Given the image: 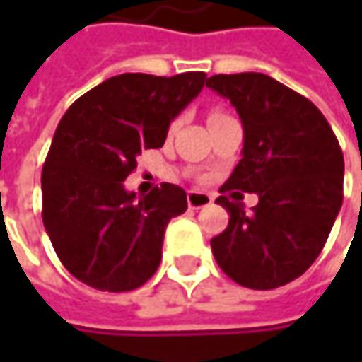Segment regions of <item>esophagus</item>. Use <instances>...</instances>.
<instances>
[{"label":"esophagus","mask_w":362,"mask_h":362,"mask_svg":"<svg viewBox=\"0 0 362 362\" xmlns=\"http://www.w3.org/2000/svg\"><path fill=\"white\" fill-rule=\"evenodd\" d=\"M214 197L209 193H203V191H189L187 193V205L191 209H202L211 205Z\"/></svg>","instance_id":"1"}]
</instances>
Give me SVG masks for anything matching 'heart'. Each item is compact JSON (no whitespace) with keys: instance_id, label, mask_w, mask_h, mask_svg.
I'll list each match as a JSON object with an SVG mask.
<instances>
[{"instance_id":"heart-1","label":"heart","mask_w":362,"mask_h":362,"mask_svg":"<svg viewBox=\"0 0 362 362\" xmlns=\"http://www.w3.org/2000/svg\"><path fill=\"white\" fill-rule=\"evenodd\" d=\"M211 117H221V112H216V115H211ZM179 122H181V120H175L173 129H175V127H179Z\"/></svg>"}]
</instances>
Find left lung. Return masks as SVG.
I'll return each mask as SVG.
<instances>
[{"mask_svg": "<svg viewBox=\"0 0 362 362\" xmlns=\"http://www.w3.org/2000/svg\"><path fill=\"white\" fill-rule=\"evenodd\" d=\"M207 86L230 100L243 127L242 160L221 193L238 189L259 199L245 214L240 202L217 197L230 223L211 240V252L240 286H284L313 266L341 211L339 141L308 98L266 74H216Z\"/></svg>", "mask_w": 362, "mask_h": 362, "instance_id": "8db88e82", "label": "left lung"}]
</instances>
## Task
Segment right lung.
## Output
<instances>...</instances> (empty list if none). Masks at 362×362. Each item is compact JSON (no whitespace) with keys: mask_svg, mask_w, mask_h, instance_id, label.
<instances>
[{"mask_svg":"<svg viewBox=\"0 0 362 362\" xmlns=\"http://www.w3.org/2000/svg\"><path fill=\"white\" fill-rule=\"evenodd\" d=\"M205 76L120 74L66 110L42 169V219L64 268L80 282L129 292L157 272L167 223L187 209V193L160 183L136 195L124 179L141 151L163 146Z\"/></svg>","mask_w":362,"mask_h":362,"instance_id":"1","label":"right lung"}]
</instances>
